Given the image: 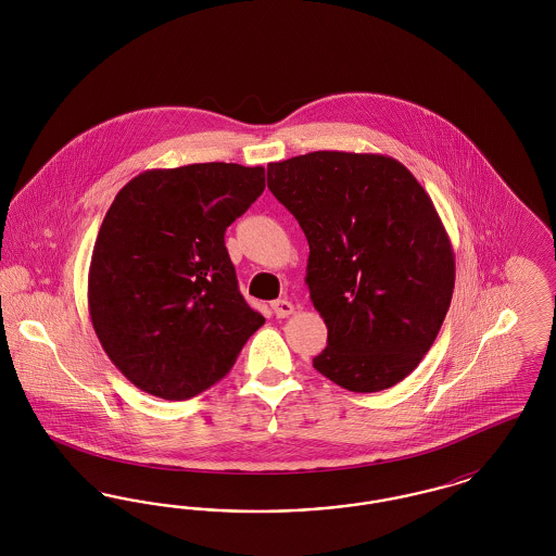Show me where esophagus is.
<instances>
[{"label": "esophagus", "mask_w": 556, "mask_h": 556, "mask_svg": "<svg viewBox=\"0 0 556 556\" xmlns=\"http://www.w3.org/2000/svg\"><path fill=\"white\" fill-rule=\"evenodd\" d=\"M270 306H273V313H275L277 318L290 317V315H293V311H295L293 304H291L290 300H286V298L283 300H275Z\"/></svg>", "instance_id": "1"}]
</instances>
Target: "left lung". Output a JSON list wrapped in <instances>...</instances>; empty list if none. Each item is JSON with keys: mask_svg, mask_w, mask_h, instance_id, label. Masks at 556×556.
Masks as SVG:
<instances>
[{"mask_svg": "<svg viewBox=\"0 0 556 556\" xmlns=\"http://www.w3.org/2000/svg\"><path fill=\"white\" fill-rule=\"evenodd\" d=\"M266 181L308 239L306 286L327 325L313 367L356 394L417 369L446 318L454 252L413 173L383 154L311 152Z\"/></svg>", "mask_w": 556, "mask_h": 556, "instance_id": "obj_1", "label": "left lung"}]
</instances>
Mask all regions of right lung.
<instances>
[{
    "label": "right lung",
    "instance_id": "obj_1",
    "mask_svg": "<svg viewBox=\"0 0 556 556\" xmlns=\"http://www.w3.org/2000/svg\"><path fill=\"white\" fill-rule=\"evenodd\" d=\"M263 191V166L202 162L146 170L116 193L87 302L108 358L141 392L198 396L265 325L239 293L225 248L227 227Z\"/></svg>",
    "mask_w": 556,
    "mask_h": 556
}]
</instances>
